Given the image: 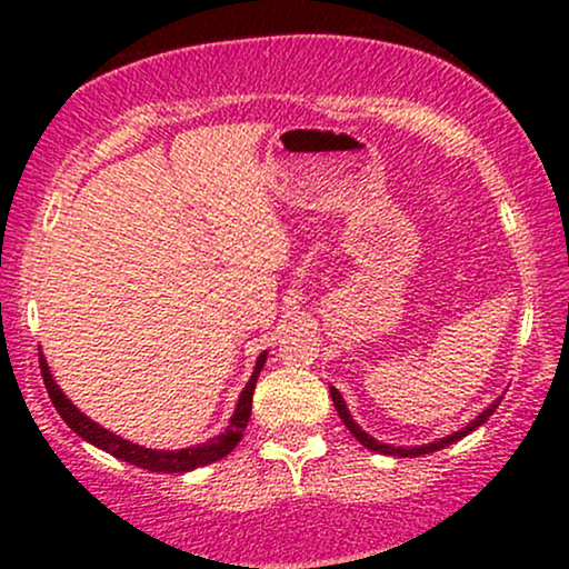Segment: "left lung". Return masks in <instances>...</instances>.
I'll return each mask as SVG.
<instances>
[{
	"label": "left lung",
	"mask_w": 569,
	"mask_h": 569,
	"mask_svg": "<svg viewBox=\"0 0 569 569\" xmlns=\"http://www.w3.org/2000/svg\"><path fill=\"white\" fill-rule=\"evenodd\" d=\"M329 391H331L333 407H337V411H339V417H341V422H345V425H347V430H349V432H352V435H355V438H357V440H360V442H362V446H365V448H368V450H376V453H383V456H396V458H417V456H425V453H435V450H440V448H448V446H453V442H458V440H461V438H466V435H469V432H473V430H477V427H481V425H485V422H487V419L495 415V409H497V407H500V401H502V396H500V399H495L492 403H489V407H487L485 411H481V415H479L477 419H471V422H469V425H466V427H461V430H458V432H453V435H446V438H440V440H435V442H427V446H415V448H409V446H407V448H403V446H399V448H396V446H388V442H380V440H376V438H372V435H368V432H365V430H362V427L355 422V419H352V415H349V409H347V401H345V399H341V393L337 391V388H333V386H329Z\"/></svg>",
	"instance_id": "8db88e82"
}]
</instances>
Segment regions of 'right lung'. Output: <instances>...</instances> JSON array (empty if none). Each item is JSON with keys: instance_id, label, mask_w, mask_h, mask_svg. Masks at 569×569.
<instances>
[{"instance_id": "1", "label": "right lung", "mask_w": 569, "mask_h": 569, "mask_svg": "<svg viewBox=\"0 0 569 569\" xmlns=\"http://www.w3.org/2000/svg\"><path fill=\"white\" fill-rule=\"evenodd\" d=\"M263 362H267V352H261L259 360H256L253 376L248 378L246 388L240 391L236 411H232L230 425L224 427V432L217 435V438H209L207 442H199V446L181 448V450H154V448L137 446V442L123 440L121 435H116L111 430H106V427H100L98 422H92V419L88 415H82V411L77 409L74 403L67 399L64 391L57 386V380H53L49 362H46L43 355H41V376H43L46 388H49L51 403L57 407L61 419H64V422L72 427V430L80 435L82 440H88L90 446L106 450V453L121 458V461H127L131 466H139V469L162 471V473H183V471L199 469V466L220 461V458L228 456L230 450L238 446L240 438H243V432H246L248 419H251L253 388H256V380H259Z\"/></svg>"}]
</instances>
